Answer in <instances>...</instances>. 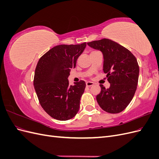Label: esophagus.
I'll return each mask as SVG.
<instances>
[{"label": "esophagus", "instance_id": "esophagus-1", "mask_svg": "<svg viewBox=\"0 0 159 159\" xmlns=\"http://www.w3.org/2000/svg\"><path fill=\"white\" fill-rule=\"evenodd\" d=\"M94 85L93 82H91V81H88L87 83H86V85L88 86V87H91V86H92Z\"/></svg>", "mask_w": 159, "mask_h": 159}]
</instances>
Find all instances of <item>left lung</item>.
Here are the masks:
<instances>
[{
    "label": "left lung",
    "instance_id": "8db88e82",
    "mask_svg": "<svg viewBox=\"0 0 159 159\" xmlns=\"http://www.w3.org/2000/svg\"><path fill=\"white\" fill-rule=\"evenodd\" d=\"M103 56V71L110 84L108 89L100 84L101 92L96 97L99 106L110 113H118L131 102L137 89L139 67L136 57L125 48L111 40L87 43Z\"/></svg>",
    "mask_w": 159,
    "mask_h": 159
}]
</instances>
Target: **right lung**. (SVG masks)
<instances>
[{
  "label": "right lung",
  "mask_w": 159,
  "mask_h": 159,
  "mask_svg": "<svg viewBox=\"0 0 159 159\" xmlns=\"http://www.w3.org/2000/svg\"><path fill=\"white\" fill-rule=\"evenodd\" d=\"M85 47L86 42L56 46L38 62L34 86L41 106L54 119L67 121L78 112L86 84L81 80L70 85L68 76Z\"/></svg>",
  "instance_id": "right-lung-1"
}]
</instances>
